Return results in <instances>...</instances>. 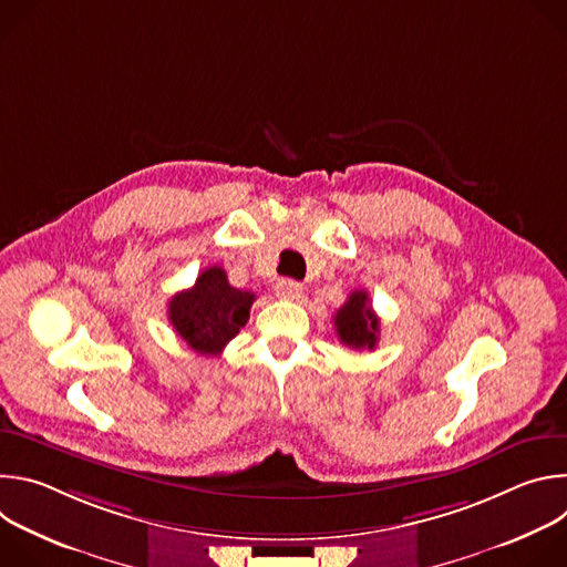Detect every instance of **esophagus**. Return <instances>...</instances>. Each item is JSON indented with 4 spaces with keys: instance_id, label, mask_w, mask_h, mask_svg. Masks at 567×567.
I'll use <instances>...</instances> for the list:
<instances>
[{
    "instance_id": "1",
    "label": "esophagus",
    "mask_w": 567,
    "mask_h": 567,
    "mask_svg": "<svg viewBox=\"0 0 567 567\" xmlns=\"http://www.w3.org/2000/svg\"><path fill=\"white\" fill-rule=\"evenodd\" d=\"M276 293H278L280 298H287V300H300L302 293H305V289H302L300 282H296V280H291V278H280V280L276 282Z\"/></svg>"
}]
</instances>
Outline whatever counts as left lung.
<instances>
[{"instance_id": "obj_1", "label": "left lung", "mask_w": 567, "mask_h": 567, "mask_svg": "<svg viewBox=\"0 0 567 567\" xmlns=\"http://www.w3.org/2000/svg\"><path fill=\"white\" fill-rule=\"evenodd\" d=\"M334 328L343 346L354 350H374L379 341V318L372 311L368 291H352L348 302L337 311Z\"/></svg>"}]
</instances>
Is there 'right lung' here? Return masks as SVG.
<instances>
[{
    "label": "right lung",
    "instance_id": "add662e5",
    "mask_svg": "<svg viewBox=\"0 0 567 567\" xmlns=\"http://www.w3.org/2000/svg\"><path fill=\"white\" fill-rule=\"evenodd\" d=\"M256 293L228 285L221 267H208L190 289L168 302L175 332L202 357H215L247 326Z\"/></svg>",
    "mask_w": 567,
    "mask_h": 567
}]
</instances>
